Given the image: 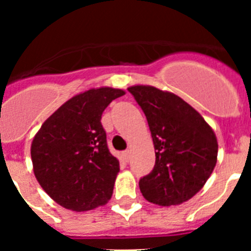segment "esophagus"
I'll use <instances>...</instances> for the list:
<instances>
[{"label":"esophagus","instance_id":"34e87169","mask_svg":"<svg viewBox=\"0 0 251 251\" xmlns=\"http://www.w3.org/2000/svg\"><path fill=\"white\" fill-rule=\"evenodd\" d=\"M122 156H123L124 161L129 162V159H130V152H129V151H124V152L122 153Z\"/></svg>","mask_w":251,"mask_h":251}]
</instances>
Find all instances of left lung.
<instances>
[{"label":"left lung","mask_w":251,"mask_h":251,"mask_svg":"<svg viewBox=\"0 0 251 251\" xmlns=\"http://www.w3.org/2000/svg\"><path fill=\"white\" fill-rule=\"evenodd\" d=\"M147 118L156 165L139 179L146 200L159 206L186 202L200 191L217 161L212 128L183 99L151 85L128 88Z\"/></svg>","instance_id":"left-lung-1"}]
</instances>
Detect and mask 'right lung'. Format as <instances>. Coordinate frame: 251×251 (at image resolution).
Wrapping results in <instances>:
<instances>
[{"instance_id":"right-lung-1","label":"right lung","mask_w":251,"mask_h":251,"mask_svg":"<svg viewBox=\"0 0 251 251\" xmlns=\"http://www.w3.org/2000/svg\"><path fill=\"white\" fill-rule=\"evenodd\" d=\"M126 94L103 86L74 95L44 122L31 143L37 182L60 206L81 212L110 200L119 161L100 123L110 101Z\"/></svg>"}]
</instances>
